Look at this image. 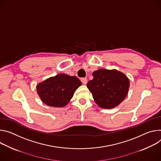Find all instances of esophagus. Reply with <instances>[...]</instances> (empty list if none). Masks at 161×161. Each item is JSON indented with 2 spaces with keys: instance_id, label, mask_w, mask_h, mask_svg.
<instances>
[{
  "instance_id": "1",
  "label": "esophagus",
  "mask_w": 161,
  "mask_h": 161,
  "mask_svg": "<svg viewBox=\"0 0 161 161\" xmlns=\"http://www.w3.org/2000/svg\"><path fill=\"white\" fill-rule=\"evenodd\" d=\"M81 82L83 84H86L87 82V80L86 78H82L81 79Z\"/></svg>"
}]
</instances>
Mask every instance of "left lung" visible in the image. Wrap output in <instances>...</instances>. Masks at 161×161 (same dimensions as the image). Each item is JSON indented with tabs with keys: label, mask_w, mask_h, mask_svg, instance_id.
Wrapping results in <instances>:
<instances>
[{
	"label": "left lung",
	"mask_w": 161,
	"mask_h": 161,
	"mask_svg": "<svg viewBox=\"0 0 161 161\" xmlns=\"http://www.w3.org/2000/svg\"><path fill=\"white\" fill-rule=\"evenodd\" d=\"M93 76L87 87L101 108H114L125 98L130 82L124 74L116 69H99L94 71Z\"/></svg>",
	"instance_id": "left-lung-1"
}]
</instances>
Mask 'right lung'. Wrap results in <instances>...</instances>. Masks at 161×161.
Segmentation results:
<instances>
[{
  "mask_svg": "<svg viewBox=\"0 0 161 161\" xmlns=\"http://www.w3.org/2000/svg\"><path fill=\"white\" fill-rule=\"evenodd\" d=\"M81 84L77 77L60 74L39 83L36 89L43 103L48 106L61 108L68 104Z\"/></svg>",
  "mask_w": 161,
  "mask_h": 161,
  "instance_id": "obj_1",
  "label": "right lung"
}]
</instances>
